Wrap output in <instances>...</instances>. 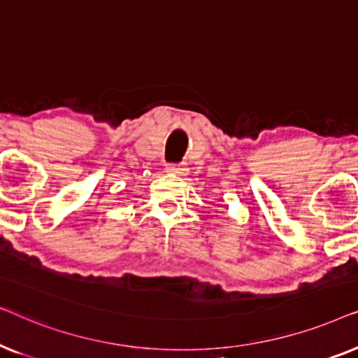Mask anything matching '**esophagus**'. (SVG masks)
<instances>
[{
	"label": "esophagus",
	"mask_w": 358,
	"mask_h": 358,
	"mask_svg": "<svg viewBox=\"0 0 358 358\" xmlns=\"http://www.w3.org/2000/svg\"><path fill=\"white\" fill-rule=\"evenodd\" d=\"M166 171L174 176H187V168H185L184 164H176V163H171L166 166Z\"/></svg>",
	"instance_id": "1"
}]
</instances>
